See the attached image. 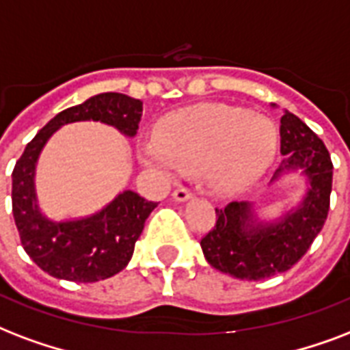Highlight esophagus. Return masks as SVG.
<instances>
[{
  "mask_svg": "<svg viewBox=\"0 0 350 350\" xmlns=\"http://www.w3.org/2000/svg\"><path fill=\"white\" fill-rule=\"evenodd\" d=\"M193 197V191L188 188V186H178L175 191H173V199L178 200V202H184V200H188Z\"/></svg>",
  "mask_w": 350,
  "mask_h": 350,
  "instance_id": "obj_1",
  "label": "esophagus"
}]
</instances>
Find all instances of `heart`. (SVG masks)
<instances>
[{"label":"heart","instance_id":"b5f03b06","mask_svg":"<svg viewBox=\"0 0 350 350\" xmlns=\"http://www.w3.org/2000/svg\"><path fill=\"white\" fill-rule=\"evenodd\" d=\"M278 150L270 118L226 104H199L172 113L157 126L155 140L138 146L146 166L172 172L204 167L219 191H237L267 172Z\"/></svg>","mask_w":350,"mask_h":350}]
</instances>
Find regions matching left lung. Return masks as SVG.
I'll return each mask as SVG.
<instances>
[{
    "label": "left lung",
    "instance_id": "1",
    "mask_svg": "<svg viewBox=\"0 0 350 350\" xmlns=\"http://www.w3.org/2000/svg\"><path fill=\"white\" fill-rule=\"evenodd\" d=\"M283 161L273 178L301 170L308 178V191L296 210L275 223H259L248 202H230L224 210L215 208L217 221L200 239L206 261L237 279L259 281L286 272L321 232L330 206L332 161L321 138L310 127L285 111L281 116Z\"/></svg>",
    "mask_w": 350,
    "mask_h": 350
}]
</instances>
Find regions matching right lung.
<instances>
[{"label":"right lung","mask_w":350,"mask_h":350,"mask_svg":"<svg viewBox=\"0 0 350 350\" xmlns=\"http://www.w3.org/2000/svg\"><path fill=\"white\" fill-rule=\"evenodd\" d=\"M142 102L120 93H102L83 104L62 111L27 144L12 172V213L21 246L43 272L75 283H94L126 268L146 219L157 202L127 189L104 210L78 221L54 223L36 204L34 170L43 146L58 127L80 120L115 126L135 137Z\"/></svg>","instance_id":"obj_1"}]
</instances>
